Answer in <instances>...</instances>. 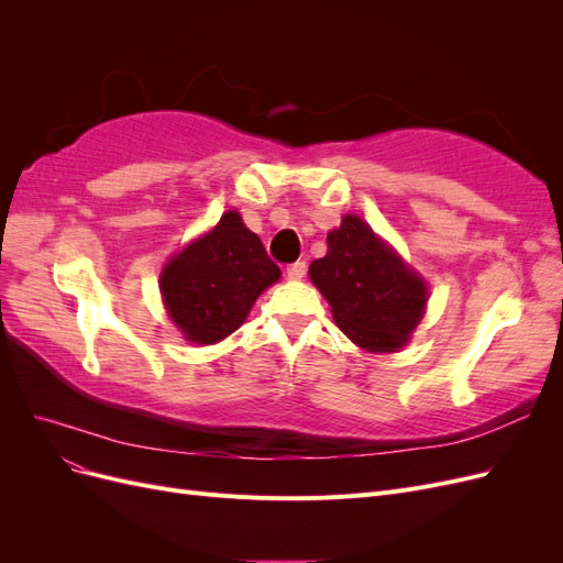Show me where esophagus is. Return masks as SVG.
Wrapping results in <instances>:
<instances>
[{"label":"esophagus","mask_w":563,"mask_h":563,"mask_svg":"<svg viewBox=\"0 0 563 563\" xmlns=\"http://www.w3.org/2000/svg\"><path fill=\"white\" fill-rule=\"evenodd\" d=\"M305 272H308V265H305V261H296V263H291V265L286 267V277L298 282V279L305 277Z\"/></svg>","instance_id":"obj_1"}]
</instances>
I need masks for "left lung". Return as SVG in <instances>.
Masks as SVG:
<instances>
[{
	"label": "left lung",
	"mask_w": 563,
	"mask_h": 563,
	"mask_svg": "<svg viewBox=\"0 0 563 563\" xmlns=\"http://www.w3.org/2000/svg\"><path fill=\"white\" fill-rule=\"evenodd\" d=\"M327 242L310 279L329 300L340 331L366 352L404 347L424 314L428 284L360 216H345Z\"/></svg>",
	"instance_id": "obj_1"
}]
</instances>
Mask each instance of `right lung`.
Returning a JSON list of instances; mask_svg holds the SVG:
<instances>
[{"label": "right lung", "mask_w": 563, "mask_h": 563, "mask_svg": "<svg viewBox=\"0 0 563 563\" xmlns=\"http://www.w3.org/2000/svg\"><path fill=\"white\" fill-rule=\"evenodd\" d=\"M279 277L258 234L228 211L164 265L159 291L185 340L213 345L242 327L255 298Z\"/></svg>", "instance_id": "right-lung-1"}]
</instances>
